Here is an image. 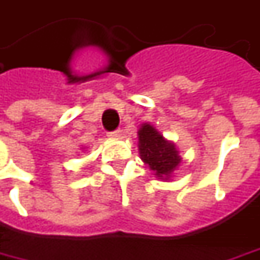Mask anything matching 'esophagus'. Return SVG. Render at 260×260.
<instances>
[{"label":"esophagus","mask_w":260,"mask_h":260,"mask_svg":"<svg viewBox=\"0 0 260 260\" xmlns=\"http://www.w3.org/2000/svg\"><path fill=\"white\" fill-rule=\"evenodd\" d=\"M108 137L109 138H121L122 137V131L121 129H116V131H114V132H109V134H108Z\"/></svg>","instance_id":"obj_1"}]
</instances>
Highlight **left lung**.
<instances>
[{"label": "left lung", "mask_w": 260, "mask_h": 260, "mask_svg": "<svg viewBox=\"0 0 260 260\" xmlns=\"http://www.w3.org/2000/svg\"><path fill=\"white\" fill-rule=\"evenodd\" d=\"M138 151L142 162L160 181H171L182 164L176 145L149 122L141 123L138 129Z\"/></svg>", "instance_id": "obj_1"}]
</instances>
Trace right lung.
<instances>
[{"instance_id":"obj_1","label":"right lung","mask_w":260,"mask_h":260,"mask_svg":"<svg viewBox=\"0 0 260 260\" xmlns=\"http://www.w3.org/2000/svg\"><path fill=\"white\" fill-rule=\"evenodd\" d=\"M81 151H84V148H81Z\"/></svg>"}]
</instances>
